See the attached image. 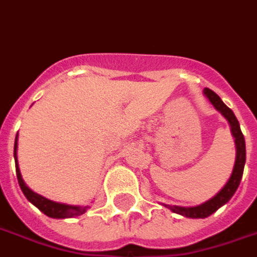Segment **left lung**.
Here are the masks:
<instances>
[{"mask_svg":"<svg viewBox=\"0 0 257 257\" xmlns=\"http://www.w3.org/2000/svg\"><path fill=\"white\" fill-rule=\"evenodd\" d=\"M203 93L211 102V105L216 107L218 112L226 117V120L229 122L230 131H231V135L234 138V145H236V161H234V167H233V171H231L229 181L226 183V185L218 191L217 194L214 195L213 198L207 200L206 203L194 207L168 206V204H164L165 207H168L173 213H177V214H181L184 217L190 218H206L208 216H211L214 211H217L220 207L224 206L230 198L233 197V194L236 193V190L239 187L240 181H241V177H243L244 162H246V144H244V137H243V134L240 131L239 120L236 119L233 110L230 107L226 106L223 103V100L213 90H210V89L206 87L203 90Z\"/></svg>","mask_w":257,"mask_h":257,"instance_id":"1","label":"left lung"}]
</instances>
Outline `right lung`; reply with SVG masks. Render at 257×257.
<instances>
[{
	"mask_svg": "<svg viewBox=\"0 0 257 257\" xmlns=\"http://www.w3.org/2000/svg\"><path fill=\"white\" fill-rule=\"evenodd\" d=\"M18 134L16 137V142H14V160H16V171H17L18 184L21 187V191L27 197V200L34 204L39 208L40 211H43L46 216L53 218H70L77 217L80 214H84L87 211L89 206H70V204H64V203H56L51 201L49 198L43 197V195L34 193L31 188H28L27 184L24 183L23 177H21V171L18 168V160H17V148H18Z\"/></svg>",
	"mask_w": 257,
	"mask_h": 257,
	"instance_id": "right-lung-1",
	"label": "right lung"
}]
</instances>
